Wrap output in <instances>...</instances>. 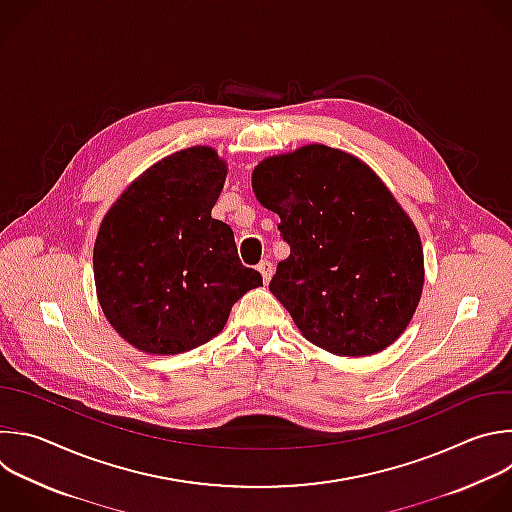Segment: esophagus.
<instances>
[{
    "mask_svg": "<svg viewBox=\"0 0 512 512\" xmlns=\"http://www.w3.org/2000/svg\"><path fill=\"white\" fill-rule=\"evenodd\" d=\"M257 271L261 273L263 281H265V283H269V281H271V275H273V263L265 259V261H261V263L257 265Z\"/></svg>",
    "mask_w": 512,
    "mask_h": 512,
    "instance_id": "esophagus-1",
    "label": "esophagus"
}]
</instances>
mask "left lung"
<instances>
[{
	"label": "left lung",
	"instance_id": "8db88e82",
	"mask_svg": "<svg viewBox=\"0 0 512 512\" xmlns=\"http://www.w3.org/2000/svg\"><path fill=\"white\" fill-rule=\"evenodd\" d=\"M257 201L291 253L269 283L297 329L335 356H372L404 333L424 287L416 225L358 156L325 144L263 158Z\"/></svg>",
	"mask_w": 512,
	"mask_h": 512
}]
</instances>
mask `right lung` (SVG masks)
I'll list each match as a JSON object with an SVG mask.
<instances>
[{"label":"right lung","mask_w":512,"mask_h":512,"mask_svg":"<svg viewBox=\"0 0 512 512\" xmlns=\"http://www.w3.org/2000/svg\"><path fill=\"white\" fill-rule=\"evenodd\" d=\"M227 162L211 146L164 156L104 215L94 283L116 333L136 350L175 356L223 331L231 307L263 277L243 267L233 231L211 217Z\"/></svg>","instance_id":"1"}]
</instances>
